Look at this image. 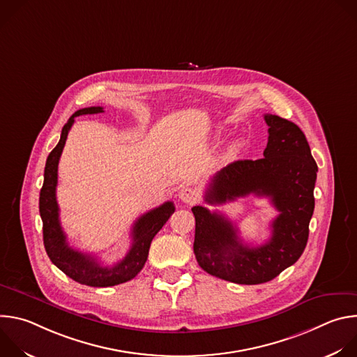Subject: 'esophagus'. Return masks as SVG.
Wrapping results in <instances>:
<instances>
[{
    "mask_svg": "<svg viewBox=\"0 0 357 357\" xmlns=\"http://www.w3.org/2000/svg\"><path fill=\"white\" fill-rule=\"evenodd\" d=\"M179 199L185 203H195L199 199V192L193 188H183L179 192Z\"/></svg>",
    "mask_w": 357,
    "mask_h": 357,
    "instance_id": "obj_1",
    "label": "esophagus"
}]
</instances>
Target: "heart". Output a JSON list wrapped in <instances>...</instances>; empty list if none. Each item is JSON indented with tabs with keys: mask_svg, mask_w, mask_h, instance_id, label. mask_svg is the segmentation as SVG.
Masks as SVG:
<instances>
[{
	"mask_svg": "<svg viewBox=\"0 0 357 357\" xmlns=\"http://www.w3.org/2000/svg\"><path fill=\"white\" fill-rule=\"evenodd\" d=\"M240 146H241V142H234V144L227 149V157L236 155L237 152H238V149H240Z\"/></svg>",
	"mask_w": 357,
	"mask_h": 357,
	"instance_id": "obj_1",
	"label": "heart"
}]
</instances>
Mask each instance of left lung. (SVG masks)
Here are the masks:
<instances>
[{
    "mask_svg": "<svg viewBox=\"0 0 357 357\" xmlns=\"http://www.w3.org/2000/svg\"><path fill=\"white\" fill-rule=\"evenodd\" d=\"M268 142L264 158L234 161L211 181L205 200L220 205L250 193L266 196L278 211L267 243L250 247L237 227L218 212L193 206V252L208 274L244 285L274 280L305 250L315 208L318 165L302 130L274 114H266Z\"/></svg>",
    "mask_w": 357,
    "mask_h": 357,
    "instance_id": "1",
    "label": "left lung"
}]
</instances>
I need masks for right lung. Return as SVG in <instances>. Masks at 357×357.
I'll use <instances>...</instances> for the list:
<instances>
[{"mask_svg":"<svg viewBox=\"0 0 357 357\" xmlns=\"http://www.w3.org/2000/svg\"><path fill=\"white\" fill-rule=\"evenodd\" d=\"M103 113V107H86L77 110L63 126L58 145L50 151L46 160L43 185L39 195V213L43 223V245L47 256L61 271L79 284L89 287H113L132 280L144 267L152 238L175 212L172 202L152 209L138 218L132 226V244L127 256L113 267L101 266L90 254L73 250L59 222V206L56 202L58 164L75 117L83 114Z\"/></svg>","mask_w":357,"mask_h":357,"instance_id":"1","label":"right lung"}]
</instances>
